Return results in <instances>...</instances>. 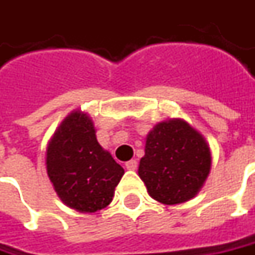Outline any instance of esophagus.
<instances>
[{"instance_id":"1","label":"esophagus","mask_w":255,"mask_h":255,"mask_svg":"<svg viewBox=\"0 0 255 255\" xmlns=\"http://www.w3.org/2000/svg\"><path fill=\"white\" fill-rule=\"evenodd\" d=\"M136 166H138V163H136L135 159H131V161L126 162V168H127L128 171H135Z\"/></svg>"}]
</instances>
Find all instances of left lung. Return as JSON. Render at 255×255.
<instances>
[{"mask_svg": "<svg viewBox=\"0 0 255 255\" xmlns=\"http://www.w3.org/2000/svg\"><path fill=\"white\" fill-rule=\"evenodd\" d=\"M210 168L206 138L183 119H169L148 132L138 175L156 202L179 205L198 195Z\"/></svg>", "mask_w": 255, "mask_h": 255, "instance_id": "8db88e82", "label": "left lung"}]
</instances>
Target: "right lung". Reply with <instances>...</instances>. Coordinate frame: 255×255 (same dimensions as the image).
Segmentation results:
<instances>
[{"label": "right lung", "instance_id": "obj_1", "mask_svg": "<svg viewBox=\"0 0 255 255\" xmlns=\"http://www.w3.org/2000/svg\"><path fill=\"white\" fill-rule=\"evenodd\" d=\"M45 165L57 198L80 213L109 206L124 175L99 144L92 117L82 110L69 113L50 136Z\"/></svg>", "mask_w": 255, "mask_h": 255}]
</instances>
